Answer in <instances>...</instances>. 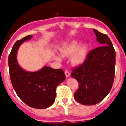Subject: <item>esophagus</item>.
<instances>
[{"label": "esophagus", "mask_w": 126, "mask_h": 126, "mask_svg": "<svg viewBox=\"0 0 126 126\" xmlns=\"http://www.w3.org/2000/svg\"><path fill=\"white\" fill-rule=\"evenodd\" d=\"M65 76H66L67 78H69V77L70 76V73L69 72V71H65Z\"/></svg>", "instance_id": "obj_1"}]
</instances>
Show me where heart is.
<instances>
[{"label":"heart","instance_id":"b5f03b06","mask_svg":"<svg viewBox=\"0 0 126 126\" xmlns=\"http://www.w3.org/2000/svg\"><path fill=\"white\" fill-rule=\"evenodd\" d=\"M88 45L86 44L80 45L79 41L74 40L71 43H64L60 48L62 56L71 55V61L74 65L82 64L86 59L88 53ZM57 60H61L59 55H55Z\"/></svg>","mask_w":126,"mask_h":126}]
</instances>
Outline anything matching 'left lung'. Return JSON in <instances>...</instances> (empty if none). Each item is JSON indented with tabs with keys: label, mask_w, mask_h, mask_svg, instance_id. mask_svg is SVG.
Wrapping results in <instances>:
<instances>
[{
	"label": "left lung",
	"mask_w": 126,
	"mask_h": 126,
	"mask_svg": "<svg viewBox=\"0 0 126 126\" xmlns=\"http://www.w3.org/2000/svg\"><path fill=\"white\" fill-rule=\"evenodd\" d=\"M93 30L102 46L90 51L84 63L71 73L79 83L74 99L84 105L103 100L112 89L115 76V51L112 42L107 35Z\"/></svg>",
	"instance_id": "1"
}]
</instances>
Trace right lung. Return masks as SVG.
Returning a JSON list of instances; mask_svg holds the SVG:
<instances>
[{
	"instance_id": "right-lung-1",
	"label": "right lung",
	"mask_w": 126,
	"mask_h": 126,
	"mask_svg": "<svg viewBox=\"0 0 126 126\" xmlns=\"http://www.w3.org/2000/svg\"><path fill=\"white\" fill-rule=\"evenodd\" d=\"M32 38V35L26 36L13 45L8 59L10 78L16 93L24 103L35 109H45L53 103L57 86L65 79V76L61 69L48 66L34 72L21 67L17 59V51L23 42Z\"/></svg>"
}]
</instances>
